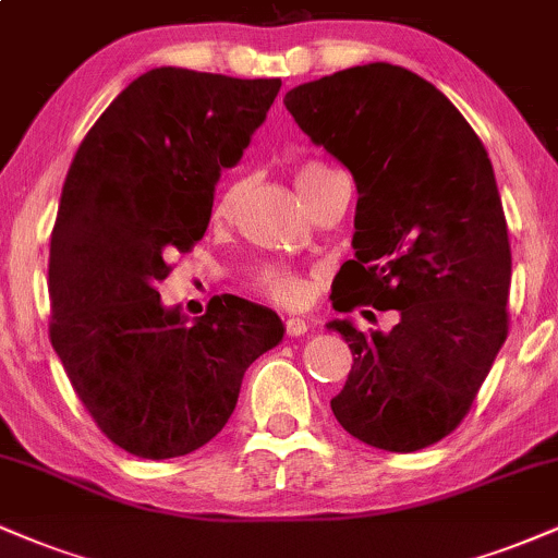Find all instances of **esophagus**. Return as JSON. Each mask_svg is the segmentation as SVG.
<instances>
[{
    "instance_id": "1",
    "label": "esophagus",
    "mask_w": 558,
    "mask_h": 558,
    "mask_svg": "<svg viewBox=\"0 0 558 558\" xmlns=\"http://www.w3.org/2000/svg\"><path fill=\"white\" fill-rule=\"evenodd\" d=\"M306 330H310V319H301V317L286 319V332H288V336H291V338L304 336Z\"/></svg>"
}]
</instances>
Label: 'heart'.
I'll return each instance as SVG.
<instances>
[{
	"mask_svg": "<svg viewBox=\"0 0 558 558\" xmlns=\"http://www.w3.org/2000/svg\"><path fill=\"white\" fill-rule=\"evenodd\" d=\"M330 172L332 170H328L325 165H319V162L299 165L296 172H293V183H296L299 196L310 194V191L315 189V185L323 181L325 175H330ZM241 189H243L241 181H230V183L222 185V191L217 194L215 207H213V217L217 222H226V220H230V217H233L235 207H239ZM259 286H262V291L267 293V296L280 301V304H299L301 293H304V288H301L299 278H293V275L280 272V270H267L259 278Z\"/></svg>",
	"mask_w": 558,
	"mask_h": 558,
	"instance_id": "b5f03b06",
	"label": "heart"
}]
</instances>
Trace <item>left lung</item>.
<instances>
[{"mask_svg":"<svg viewBox=\"0 0 558 558\" xmlns=\"http://www.w3.org/2000/svg\"><path fill=\"white\" fill-rule=\"evenodd\" d=\"M283 105L360 194L332 310H399L390 332L328 323L354 354L332 414L383 451L438 444L509 336L511 248L488 151L433 83L388 62L301 83Z\"/></svg>","mask_w":558,"mask_h":558,"instance_id":"obj_1","label":"left lung"}]
</instances>
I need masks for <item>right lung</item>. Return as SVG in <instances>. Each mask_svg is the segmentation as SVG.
<instances>
[{"instance_id": "obj_1", "label": "right lung", "mask_w": 558, "mask_h": 558, "mask_svg": "<svg viewBox=\"0 0 558 558\" xmlns=\"http://www.w3.org/2000/svg\"><path fill=\"white\" fill-rule=\"evenodd\" d=\"M280 78L155 68L81 141L49 248V338L96 427L138 459L185 457L233 414L243 373L283 341L267 306L222 293L185 323L157 286L213 217L215 185Z\"/></svg>"}]
</instances>
